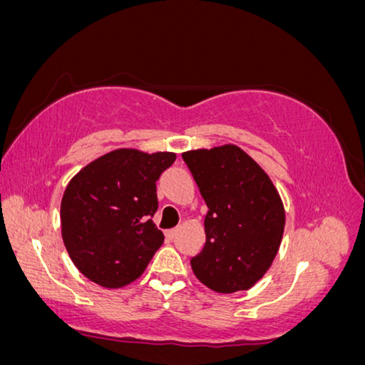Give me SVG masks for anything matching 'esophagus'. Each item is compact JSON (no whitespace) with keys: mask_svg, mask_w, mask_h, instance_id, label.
Here are the masks:
<instances>
[{"mask_svg":"<svg viewBox=\"0 0 365 365\" xmlns=\"http://www.w3.org/2000/svg\"><path fill=\"white\" fill-rule=\"evenodd\" d=\"M165 236H167V239H173V237L177 236V230H168L165 232Z\"/></svg>","mask_w":365,"mask_h":365,"instance_id":"obj_1","label":"esophagus"}]
</instances>
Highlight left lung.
<instances>
[{"mask_svg": "<svg viewBox=\"0 0 365 365\" xmlns=\"http://www.w3.org/2000/svg\"><path fill=\"white\" fill-rule=\"evenodd\" d=\"M182 157L208 206L205 247L190 260L193 274L217 293L247 290L279 252L285 227L280 195L237 145L188 150Z\"/></svg>", "mask_w": 365, "mask_h": 365, "instance_id": "8db88e82", "label": "left lung"}]
</instances>
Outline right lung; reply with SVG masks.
Listing matches in <instances>:
<instances>
[{
    "instance_id": "obj_1",
    "label": "right lung",
    "mask_w": 365,
    "mask_h": 365,
    "mask_svg": "<svg viewBox=\"0 0 365 365\" xmlns=\"http://www.w3.org/2000/svg\"><path fill=\"white\" fill-rule=\"evenodd\" d=\"M175 162L173 152L116 149L81 168L65 188L62 239L81 274L119 288L134 282L164 242L152 222L155 182Z\"/></svg>"
}]
</instances>
